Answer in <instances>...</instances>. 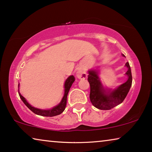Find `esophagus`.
<instances>
[{"label": "esophagus", "mask_w": 152, "mask_h": 152, "mask_svg": "<svg viewBox=\"0 0 152 152\" xmlns=\"http://www.w3.org/2000/svg\"><path fill=\"white\" fill-rule=\"evenodd\" d=\"M76 76L78 79H85L87 76V72L83 69H79L76 72Z\"/></svg>", "instance_id": "34e87169"}]
</instances>
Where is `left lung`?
Returning <instances> with one entry per match:
<instances>
[{
	"mask_svg": "<svg viewBox=\"0 0 152 152\" xmlns=\"http://www.w3.org/2000/svg\"><path fill=\"white\" fill-rule=\"evenodd\" d=\"M125 57V55L122 54ZM125 66L128 68L125 75L128 79L115 89L105 88L99 76V70L89 69L88 81L90 85V101L95 107L100 110H110L123 102L132 86V77L130 66L127 62Z\"/></svg>",
	"mask_w": 152,
	"mask_h": 152,
	"instance_id": "obj_1",
	"label": "left lung"
}]
</instances>
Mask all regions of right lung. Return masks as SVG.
I'll return each mask as SVG.
<instances>
[{
  "label": "right lung",
  "mask_w": 152,
  "mask_h": 152,
  "mask_svg": "<svg viewBox=\"0 0 152 152\" xmlns=\"http://www.w3.org/2000/svg\"><path fill=\"white\" fill-rule=\"evenodd\" d=\"M74 80H75V78H74V76L73 75L69 76L68 78L66 79V80L65 81L64 83V95H63L61 101L60 102L59 104H58L57 105L54 106V107L50 108V109H40V108H35L34 107V106H31L20 93V84H18V94H19L20 98H21L22 102L24 103V104H25L31 111L35 113V114L44 117H54L56 116V115H60L61 113H62L64 111L67 104V94H68L70 87H71L72 84L74 82Z\"/></svg>",
  "instance_id": "right-lung-1"
}]
</instances>
